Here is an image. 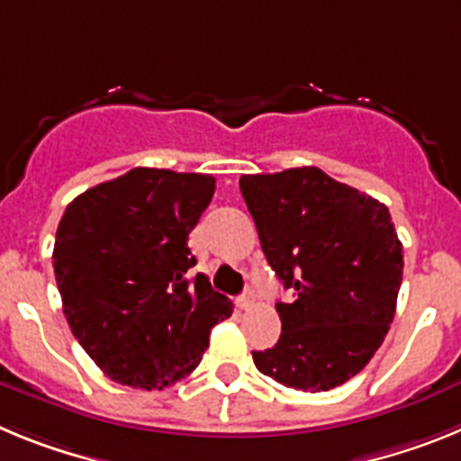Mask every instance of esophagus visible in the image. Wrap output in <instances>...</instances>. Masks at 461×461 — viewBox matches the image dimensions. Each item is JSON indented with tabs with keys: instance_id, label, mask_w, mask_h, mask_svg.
<instances>
[{
	"instance_id": "esophagus-1",
	"label": "esophagus",
	"mask_w": 461,
	"mask_h": 461,
	"mask_svg": "<svg viewBox=\"0 0 461 461\" xmlns=\"http://www.w3.org/2000/svg\"><path fill=\"white\" fill-rule=\"evenodd\" d=\"M235 303H238L240 309H249L251 303H254V295H251V291H247V293H242V295H240Z\"/></svg>"
}]
</instances>
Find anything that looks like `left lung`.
I'll return each mask as SVG.
<instances>
[{"label":"left lung","instance_id":"8db88e82","mask_svg":"<svg viewBox=\"0 0 461 461\" xmlns=\"http://www.w3.org/2000/svg\"><path fill=\"white\" fill-rule=\"evenodd\" d=\"M260 247L293 303L281 337L254 365L272 381L325 393L365 369L388 335L404 272L388 207L321 168L242 175Z\"/></svg>","mask_w":461,"mask_h":461}]
</instances>
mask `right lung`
Returning a JSON list of instances; mask_svg holds the SVG:
<instances>
[{
    "instance_id": "add662e5",
    "label": "right lung",
    "mask_w": 461,
    "mask_h": 461,
    "mask_svg": "<svg viewBox=\"0 0 461 461\" xmlns=\"http://www.w3.org/2000/svg\"><path fill=\"white\" fill-rule=\"evenodd\" d=\"M214 177L133 168L73 198L57 226L52 267L64 316L96 367L154 390L189 376L233 303L195 266L189 233Z\"/></svg>"
}]
</instances>
